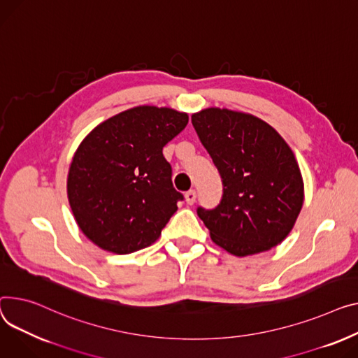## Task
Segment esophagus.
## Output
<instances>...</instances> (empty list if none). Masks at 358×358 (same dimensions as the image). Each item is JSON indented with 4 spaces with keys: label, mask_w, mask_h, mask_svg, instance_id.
Masks as SVG:
<instances>
[{
    "label": "esophagus",
    "mask_w": 358,
    "mask_h": 358,
    "mask_svg": "<svg viewBox=\"0 0 358 358\" xmlns=\"http://www.w3.org/2000/svg\"><path fill=\"white\" fill-rule=\"evenodd\" d=\"M185 201H187V204H194V201H196V197H197V193H196V189H188V192L185 193Z\"/></svg>",
    "instance_id": "obj_1"
}]
</instances>
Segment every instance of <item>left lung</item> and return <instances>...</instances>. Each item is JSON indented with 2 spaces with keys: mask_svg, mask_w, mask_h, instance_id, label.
Masks as SVG:
<instances>
[{
  "mask_svg": "<svg viewBox=\"0 0 358 358\" xmlns=\"http://www.w3.org/2000/svg\"><path fill=\"white\" fill-rule=\"evenodd\" d=\"M192 122L223 181L220 204L197 208L211 241L241 257L278 246L303 204L301 170L287 141L257 116L224 108L193 113Z\"/></svg>",
  "mask_w": 358,
  "mask_h": 358,
  "instance_id": "obj_1",
  "label": "left lung"
}]
</instances>
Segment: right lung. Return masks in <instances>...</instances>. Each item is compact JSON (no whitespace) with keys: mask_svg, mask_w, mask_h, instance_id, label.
<instances>
[{"mask_svg":"<svg viewBox=\"0 0 358 358\" xmlns=\"http://www.w3.org/2000/svg\"><path fill=\"white\" fill-rule=\"evenodd\" d=\"M188 124L171 108L135 106L80 142L67 176V197L83 234L101 249L128 255L151 246L177 211L165 144Z\"/></svg>","mask_w":358,"mask_h":358,"instance_id":"1","label":"right lung"}]
</instances>
